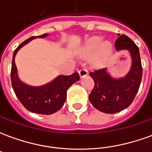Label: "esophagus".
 <instances>
[{
  "label": "esophagus",
  "instance_id": "34e87169",
  "mask_svg": "<svg viewBox=\"0 0 152 152\" xmlns=\"http://www.w3.org/2000/svg\"><path fill=\"white\" fill-rule=\"evenodd\" d=\"M88 73H89L88 72V70L86 69V68H82V69H80L79 71V74L80 77H83V76L88 75Z\"/></svg>",
  "mask_w": 152,
  "mask_h": 152
}]
</instances>
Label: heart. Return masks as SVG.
Wrapping results in <instances>:
<instances>
[{"mask_svg": "<svg viewBox=\"0 0 152 152\" xmlns=\"http://www.w3.org/2000/svg\"><path fill=\"white\" fill-rule=\"evenodd\" d=\"M102 43V39L100 37H93L91 39H89L87 42V45H86V50L87 52L89 53H91V52H94L100 46V45ZM112 49V45L111 44L108 43V42H104L101 45V46L100 47L99 49V53L100 54H107L110 52V50Z\"/></svg>", "mask_w": 152, "mask_h": 152, "instance_id": "1", "label": "heart"}]
</instances>
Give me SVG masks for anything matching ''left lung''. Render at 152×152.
Wrapping results in <instances>:
<instances>
[{
	"mask_svg": "<svg viewBox=\"0 0 152 152\" xmlns=\"http://www.w3.org/2000/svg\"><path fill=\"white\" fill-rule=\"evenodd\" d=\"M115 50H127L132 56V67L124 78L112 79L106 68L94 70L89 73L94 87L89 94V101L99 111L107 114L116 113L127 108L134 101L142 76L139 49L130 38L121 35L115 42Z\"/></svg>",
	"mask_w": 152,
	"mask_h": 152,
	"instance_id": "obj_1",
	"label": "left lung"
}]
</instances>
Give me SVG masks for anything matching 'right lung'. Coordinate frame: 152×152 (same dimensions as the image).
I'll list each match as a JSON object with an SVG mask.
<instances>
[{
  "label": "right lung",
  "instance_id": "1",
  "mask_svg": "<svg viewBox=\"0 0 152 152\" xmlns=\"http://www.w3.org/2000/svg\"><path fill=\"white\" fill-rule=\"evenodd\" d=\"M46 36L47 34H43L38 36V37ZM34 38L35 37H31L24 40L14 52L10 72L12 87L18 100L27 110L37 114H53L63 107L66 99V90L79 80L80 76L77 72L69 76H59L51 83L41 87H31L21 82L17 75L15 56L23 45Z\"/></svg>",
  "mask_w": 152,
  "mask_h": 152
}]
</instances>
